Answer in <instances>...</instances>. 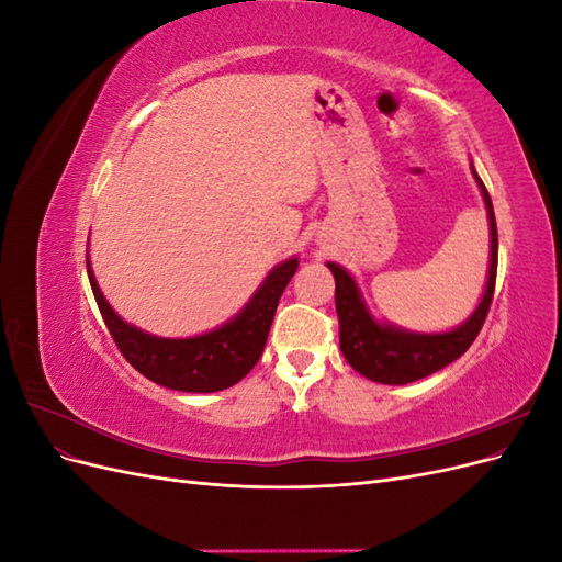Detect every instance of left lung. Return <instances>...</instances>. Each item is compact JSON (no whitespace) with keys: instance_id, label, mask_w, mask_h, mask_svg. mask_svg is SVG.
I'll use <instances>...</instances> for the list:
<instances>
[{"instance_id":"1","label":"left lung","mask_w":562,"mask_h":562,"mask_svg":"<svg viewBox=\"0 0 562 562\" xmlns=\"http://www.w3.org/2000/svg\"><path fill=\"white\" fill-rule=\"evenodd\" d=\"M471 173L481 187V194L487 209L490 223V269L483 297L475 312L448 333H411L380 323L366 307L359 285L347 269L335 262H328V269L335 277V310L339 318V349H342L347 363L361 372L363 378L380 384H407L422 378H429L431 372L446 368L457 361L479 337L485 316L490 312L492 295H495L497 281V223L492 199L485 190L479 173Z\"/></svg>"}]
</instances>
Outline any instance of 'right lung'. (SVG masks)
I'll return each mask as SVG.
<instances>
[{
  "mask_svg": "<svg viewBox=\"0 0 562 562\" xmlns=\"http://www.w3.org/2000/svg\"><path fill=\"white\" fill-rule=\"evenodd\" d=\"M89 281L103 314L105 326L124 359L151 382L190 394H211L241 382L260 361L267 335L288 281L297 271V258L285 260L269 271L246 307L225 326L196 337L171 339L149 335L119 316L100 293L87 258Z\"/></svg>",
  "mask_w": 562,
  "mask_h": 562,
  "instance_id": "add662e5",
  "label": "right lung"
}]
</instances>
